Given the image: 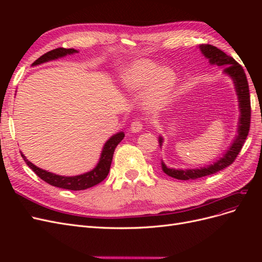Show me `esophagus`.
Instances as JSON below:
<instances>
[{"label":"esophagus","mask_w":262,"mask_h":262,"mask_svg":"<svg viewBox=\"0 0 262 262\" xmlns=\"http://www.w3.org/2000/svg\"><path fill=\"white\" fill-rule=\"evenodd\" d=\"M143 122H142L141 120H134L132 123H131V131L132 132H140L142 129H143Z\"/></svg>","instance_id":"1"}]
</instances>
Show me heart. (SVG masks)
Here are the masks:
<instances>
[{"label":"heart","instance_id":"b5f03b06","mask_svg":"<svg viewBox=\"0 0 262 262\" xmlns=\"http://www.w3.org/2000/svg\"><path fill=\"white\" fill-rule=\"evenodd\" d=\"M122 84L131 92H140L144 89L145 102L152 108H160L171 96L176 83V76L170 69H160L156 63L141 60L126 69L121 76Z\"/></svg>","mask_w":262,"mask_h":262}]
</instances>
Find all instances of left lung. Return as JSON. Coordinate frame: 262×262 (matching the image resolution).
Returning a JSON list of instances; mask_svg holds the SVG:
<instances>
[{
  "instance_id": "left-lung-1",
  "label": "left lung",
  "mask_w": 262,
  "mask_h": 262,
  "mask_svg": "<svg viewBox=\"0 0 262 262\" xmlns=\"http://www.w3.org/2000/svg\"><path fill=\"white\" fill-rule=\"evenodd\" d=\"M200 50L203 55L207 59H209L210 64L223 67L224 73L232 77V80L235 85V90L238 96V106L241 109V117L238 122V136L234 140L233 144L231 145L223 157L212 165L205 166V167H200L195 169H173L168 168L163 162H162V168L163 171L172 178H176L179 180H194L198 178H201L204 176L212 175L222 169L226 168L227 166L233 164L236 160L237 155L243 148L246 139L249 133L250 128V117H251V108H250V95H249V87L247 77H246L245 71L243 67L235 61L232 57H229L225 52L217 49L216 47L212 45H200ZM160 145L162 146L163 138L160 137L158 139Z\"/></svg>"
}]
</instances>
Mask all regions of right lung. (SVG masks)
Listing matches in <instances>:
<instances>
[{
	"label": "right lung",
	"instance_id": "add662e5",
	"mask_svg": "<svg viewBox=\"0 0 262 262\" xmlns=\"http://www.w3.org/2000/svg\"><path fill=\"white\" fill-rule=\"evenodd\" d=\"M76 52H77V50H75V49H66V48L53 49L49 52L45 53L43 55H41L40 58H38L33 63V67L41 64V63L48 62L51 60H55L58 58L66 57L67 54H72V53H76ZM123 138H124L123 132H119V133L115 134V136H113L105 143L104 148H102L101 155H100V160H99L96 167L89 172H85V173H82V175L73 176V177L59 176V175H55V173H52L50 171L43 170L41 168L37 167V166H35L33 163H30L28 160H26V157L23 154H21V156L24 158V161H25L26 164L28 165V167L33 169L36 175L38 177H40L43 181H46L47 184H49L53 187L62 188V189L74 190V191H76V190H85V189H89L91 187L98 185L99 182H101L108 176L110 165H112V162H113L114 152H115L117 145L120 143Z\"/></svg>",
	"mask_w": 262,
	"mask_h": 262
}]
</instances>
